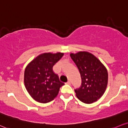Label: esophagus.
Returning <instances> with one entry per match:
<instances>
[{
  "label": "esophagus",
  "mask_w": 128,
  "mask_h": 128,
  "mask_svg": "<svg viewBox=\"0 0 128 128\" xmlns=\"http://www.w3.org/2000/svg\"><path fill=\"white\" fill-rule=\"evenodd\" d=\"M66 84H70L71 83H70V81H68V82H67L66 83Z\"/></svg>",
  "instance_id": "obj_1"
}]
</instances>
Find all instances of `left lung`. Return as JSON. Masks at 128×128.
Returning <instances> with one entry per match:
<instances>
[{"mask_svg":"<svg viewBox=\"0 0 128 128\" xmlns=\"http://www.w3.org/2000/svg\"><path fill=\"white\" fill-rule=\"evenodd\" d=\"M79 69L82 84L74 89L76 96L82 102L91 104L100 99L106 91L108 84V72L96 56L88 52L70 54Z\"/></svg>","mask_w":128,"mask_h":128,"instance_id":"left-lung-1","label":"left lung"}]
</instances>
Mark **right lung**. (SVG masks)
<instances>
[{"mask_svg": "<svg viewBox=\"0 0 128 128\" xmlns=\"http://www.w3.org/2000/svg\"><path fill=\"white\" fill-rule=\"evenodd\" d=\"M64 54L44 53L27 65L24 72V84L30 96L36 101L47 103L57 96L64 83L53 72V66Z\"/></svg>", "mask_w": 128, "mask_h": 128, "instance_id": "obj_1", "label": "right lung"}]
</instances>
